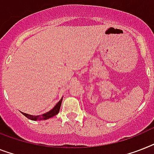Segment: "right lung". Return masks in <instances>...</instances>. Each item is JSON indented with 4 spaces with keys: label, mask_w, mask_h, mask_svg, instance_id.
<instances>
[{
    "label": "right lung",
    "mask_w": 154,
    "mask_h": 154,
    "mask_svg": "<svg viewBox=\"0 0 154 154\" xmlns=\"http://www.w3.org/2000/svg\"><path fill=\"white\" fill-rule=\"evenodd\" d=\"M62 100L58 102L55 105V107H54L53 109L51 110L50 112H47V113L43 114V115H41V116H31V115H28V114H25L22 112L23 116H26L27 118H28L29 119H32V120L36 121V120H45V119H50L51 117H53V116H56L57 114H58L60 110V107H61V104H62Z\"/></svg>",
    "instance_id": "right-lung-1"
}]
</instances>
